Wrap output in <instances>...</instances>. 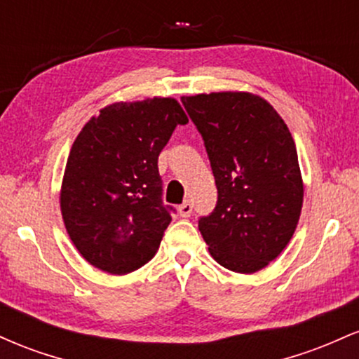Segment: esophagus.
Segmentation results:
<instances>
[{
  "instance_id": "1",
  "label": "esophagus",
  "mask_w": 359,
  "mask_h": 359,
  "mask_svg": "<svg viewBox=\"0 0 359 359\" xmlns=\"http://www.w3.org/2000/svg\"><path fill=\"white\" fill-rule=\"evenodd\" d=\"M179 214L182 217H189L192 214V203L191 201H185L182 205H179Z\"/></svg>"
}]
</instances>
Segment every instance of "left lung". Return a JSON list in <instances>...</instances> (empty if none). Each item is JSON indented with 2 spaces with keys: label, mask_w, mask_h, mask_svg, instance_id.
<instances>
[{
  "label": "left lung",
  "mask_w": 359,
  "mask_h": 359,
  "mask_svg": "<svg viewBox=\"0 0 359 359\" xmlns=\"http://www.w3.org/2000/svg\"><path fill=\"white\" fill-rule=\"evenodd\" d=\"M204 140L217 203L199 217L209 253L224 269L255 273L290 241L304 185L294 138L265 100L250 93L180 97Z\"/></svg>",
  "instance_id": "obj_1"
}]
</instances>
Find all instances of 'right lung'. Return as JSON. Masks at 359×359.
<instances>
[{"label": "right lung", "instance_id": "1", "mask_svg": "<svg viewBox=\"0 0 359 359\" xmlns=\"http://www.w3.org/2000/svg\"><path fill=\"white\" fill-rule=\"evenodd\" d=\"M189 119L172 97L114 102L90 118L69 154L60 192L65 229L90 265L113 275L155 257L172 221L158 155Z\"/></svg>", "mask_w": 359, "mask_h": 359}]
</instances>
